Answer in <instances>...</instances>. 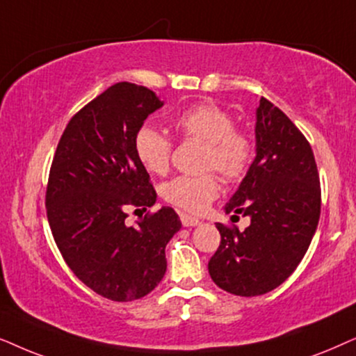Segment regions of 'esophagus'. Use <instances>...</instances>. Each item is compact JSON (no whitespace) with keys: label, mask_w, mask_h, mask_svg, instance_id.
<instances>
[{"label":"esophagus","mask_w":356,"mask_h":356,"mask_svg":"<svg viewBox=\"0 0 356 356\" xmlns=\"http://www.w3.org/2000/svg\"><path fill=\"white\" fill-rule=\"evenodd\" d=\"M181 221H182V225L184 226H197V225H200V220H198V218H193V216H191V215H186V213H181Z\"/></svg>","instance_id":"obj_1"}]
</instances>
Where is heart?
Listing matches in <instances>:
<instances>
[{
	"instance_id": "heart-1",
	"label": "heart",
	"mask_w": 356,
	"mask_h": 356,
	"mask_svg": "<svg viewBox=\"0 0 356 356\" xmlns=\"http://www.w3.org/2000/svg\"><path fill=\"white\" fill-rule=\"evenodd\" d=\"M174 130L182 138L205 145L203 169L216 170L226 181L243 177L254 156V145L248 134L234 129V118L213 102H200L186 108L174 118ZM134 149L140 164L151 174H165L169 169L172 145L153 127L136 131ZM220 191L215 175H177L161 188L165 202L191 213H202L215 200Z\"/></svg>"
}]
</instances>
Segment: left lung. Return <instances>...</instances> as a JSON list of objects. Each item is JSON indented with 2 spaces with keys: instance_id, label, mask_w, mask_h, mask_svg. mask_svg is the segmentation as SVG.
Returning a JSON list of instances; mask_svg holds the SVG:
<instances>
[{
  "instance_id": "1",
  "label": "left lung",
  "mask_w": 356,
  "mask_h": 356,
  "mask_svg": "<svg viewBox=\"0 0 356 356\" xmlns=\"http://www.w3.org/2000/svg\"><path fill=\"white\" fill-rule=\"evenodd\" d=\"M226 213L248 216L244 231L216 222L220 248L208 262L211 280L236 296L275 290L295 272L321 216L319 174L311 145L267 99L255 111V158Z\"/></svg>"
}]
</instances>
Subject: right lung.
<instances>
[{
	"instance_id": "obj_1",
	"label": "right lung",
	"mask_w": 356,
	"mask_h": 356,
	"mask_svg": "<svg viewBox=\"0 0 356 356\" xmlns=\"http://www.w3.org/2000/svg\"><path fill=\"white\" fill-rule=\"evenodd\" d=\"M163 106L148 88L113 84L71 118L51 163L45 205L56 248L84 285L112 301L140 300L158 286L165 245L182 227L170 207L125 222L127 207L156 203L134 141Z\"/></svg>"
}]
</instances>
